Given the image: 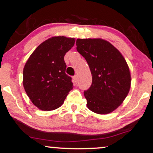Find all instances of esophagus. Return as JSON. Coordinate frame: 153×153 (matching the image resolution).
<instances>
[{"mask_svg":"<svg viewBox=\"0 0 153 153\" xmlns=\"http://www.w3.org/2000/svg\"><path fill=\"white\" fill-rule=\"evenodd\" d=\"M73 80H74L75 82H78V76H77V75H75V76L73 77Z\"/></svg>","mask_w":153,"mask_h":153,"instance_id":"esophagus-1","label":"esophagus"}]
</instances>
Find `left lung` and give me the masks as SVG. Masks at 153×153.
<instances>
[{"label": "left lung", "mask_w": 153, "mask_h": 153, "mask_svg": "<svg viewBox=\"0 0 153 153\" xmlns=\"http://www.w3.org/2000/svg\"><path fill=\"white\" fill-rule=\"evenodd\" d=\"M76 46L92 75V85L84 91L87 107L98 114L114 111L131 88V74L125 59L113 45L101 38L78 39Z\"/></svg>", "instance_id": "1"}]
</instances>
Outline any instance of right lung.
<instances>
[{"instance_id": "1", "label": "right lung", "mask_w": 153, "mask_h": 153, "mask_svg": "<svg viewBox=\"0 0 153 153\" xmlns=\"http://www.w3.org/2000/svg\"><path fill=\"white\" fill-rule=\"evenodd\" d=\"M75 42V38L52 36L40 44L26 61L23 85L39 109H57L73 89L71 78L65 73L64 56L74 46Z\"/></svg>"}]
</instances>
